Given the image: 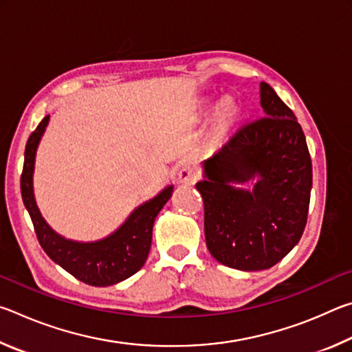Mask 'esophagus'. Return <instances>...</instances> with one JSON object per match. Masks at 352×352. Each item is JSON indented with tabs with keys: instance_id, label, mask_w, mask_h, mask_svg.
Returning <instances> with one entry per match:
<instances>
[{
	"instance_id": "obj_1",
	"label": "esophagus",
	"mask_w": 352,
	"mask_h": 352,
	"mask_svg": "<svg viewBox=\"0 0 352 352\" xmlns=\"http://www.w3.org/2000/svg\"><path fill=\"white\" fill-rule=\"evenodd\" d=\"M178 178H180V182L184 184H194L199 180V170L192 168V166H184V168H182L180 172H178Z\"/></svg>"
}]
</instances>
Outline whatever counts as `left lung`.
I'll list each match as a JSON object with an SVG mask.
<instances>
[{
	"label": "left lung",
	"mask_w": 352,
	"mask_h": 352,
	"mask_svg": "<svg viewBox=\"0 0 352 352\" xmlns=\"http://www.w3.org/2000/svg\"><path fill=\"white\" fill-rule=\"evenodd\" d=\"M264 116L242 122L206 160L195 184L205 210L206 247L231 269H270L298 241L307 222L312 160L306 136L269 83H261ZM260 175L252 193L230 181Z\"/></svg>",
	"instance_id": "obj_1"
}]
</instances>
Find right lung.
<instances>
[{
    "label": "right lung",
    "instance_id": "1",
    "mask_svg": "<svg viewBox=\"0 0 352 352\" xmlns=\"http://www.w3.org/2000/svg\"><path fill=\"white\" fill-rule=\"evenodd\" d=\"M47 121H50V115L41 119L37 129L29 136L25 148V164H23L20 178L23 204L31 216L40 245L56 264L82 283L96 285V287L121 283L135 275L144 265L152 243L155 217L162 211L166 201L170 199L172 186L166 188L151 201H146L144 205L136 208L132 216L126 220V223L104 241L80 243L63 239L56 234L41 217L38 208L35 205L32 190L35 151H37L38 141L45 132Z\"/></svg>",
    "mask_w": 352,
    "mask_h": 352
}]
</instances>
